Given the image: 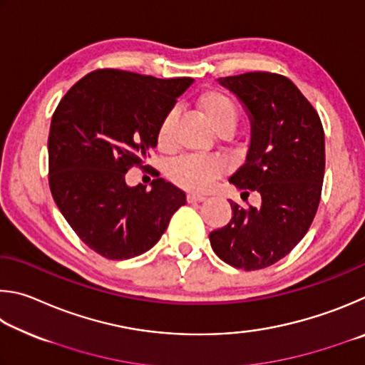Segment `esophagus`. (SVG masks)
<instances>
[{"label": "esophagus", "mask_w": 365, "mask_h": 365, "mask_svg": "<svg viewBox=\"0 0 365 365\" xmlns=\"http://www.w3.org/2000/svg\"><path fill=\"white\" fill-rule=\"evenodd\" d=\"M207 200L205 195H200V194H187V202L189 203H197V202H203Z\"/></svg>", "instance_id": "esophagus-1"}]
</instances>
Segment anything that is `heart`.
I'll use <instances>...</instances> for the list:
<instances>
[{
	"instance_id": "b5f03b06",
	"label": "heart",
	"mask_w": 365,
	"mask_h": 365,
	"mask_svg": "<svg viewBox=\"0 0 365 365\" xmlns=\"http://www.w3.org/2000/svg\"><path fill=\"white\" fill-rule=\"evenodd\" d=\"M200 110L205 115L210 126L216 133H232L239 123V110L234 101L220 91H208L200 96ZM175 112H168L162 118L157 130V143L160 147H168L171 140V128ZM170 178L176 186L202 192L210 187L216 178L225 173V163L215 157H179L170 166Z\"/></svg>"
}]
</instances>
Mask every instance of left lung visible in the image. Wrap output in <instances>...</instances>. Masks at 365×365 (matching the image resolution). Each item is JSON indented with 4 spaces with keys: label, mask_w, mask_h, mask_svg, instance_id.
Returning <instances> with one entry per match:
<instances>
[{
    "label": "left lung",
    "mask_w": 365,
    "mask_h": 365,
    "mask_svg": "<svg viewBox=\"0 0 365 365\" xmlns=\"http://www.w3.org/2000/svg\"><path fill=\"white\" fill-rule=\"evenodd\" d=\"M244 104L252 138L245 163L229 182L259 207L231 200L232 218L210 234L213 252L237 269H263L282 259L308 232L321 202L325 140L314 107L287 76L248 72L218 78Z\"/></svg>",
    "instance_id": "1"
}]
</instances>
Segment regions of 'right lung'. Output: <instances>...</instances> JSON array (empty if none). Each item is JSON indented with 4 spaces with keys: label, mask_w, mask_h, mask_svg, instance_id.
Wrapping results in <instances>:
<instances>
[{
    "label": "right lung",
    "mask_w": 365,
    "mask_h": 365,
    "mask_svg": "<svg viewBox=\"0 0 365 365\" xmlns=\"http://www.w3.org/2000/svg\"><path fill=\"white\" fill-rule=\"evenodd\" d=\"M192 78H155L104 68L68 89L51 120L49 189L70 227L107 259H130L157 244L186 203L181 189L157 178L125 181L157 145V130ZM145 168V166H143Z\"/></svg>",
    "instance_id": "1"
}]
</instances>
